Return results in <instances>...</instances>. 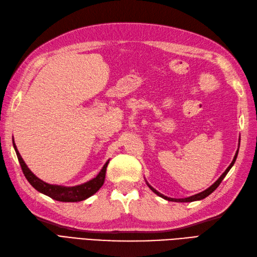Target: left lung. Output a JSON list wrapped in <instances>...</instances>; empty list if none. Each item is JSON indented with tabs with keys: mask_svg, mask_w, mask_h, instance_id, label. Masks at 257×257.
Masks as SVG:
<instances>
[{
	"mask_svg": "<svg viewBox=\"0 0 257 257\" xmlns=\"http://www.w3.org/2000/svg\"><path fill=\"white\" fill-rule=\"evenodd\" d=\"M239 147H240V139H239ZM238 152H239V148H238V150H236V152H235V155H234V157H233V160H232V162H231V164H230V165L228 166V168L225 170V172H223V174L219 177L218 179H217L212 186H210L209 188H207L206 190H204V191H202V192H200V193H197V194H194V195H192V196H189V197H185V199H173V197H168V196H166V195H164V194H162V193H160L159 191H157V190H155L152 186H150L149 183H148V181H146L147 182V185H148V187L152 190V191L155 193V194H157L159 196H161V197H163V199H165V200H167V201H172V202H194V201H200V200H203V199H205L206 196H208L210 193H213L215 190L217 189V187H218L219 185H220V182L223 180V178H225L226 177V175L228 174V172L230 169H231V167L233 166V164H234V162H235V160H236V156H238Z\"/></svg>",
	"mask_w": 257,
	"mask_h": 257,
	"instance_id": "left-lung-1",
	"label": "left lung"
}]
</instances>
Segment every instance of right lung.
I'll use <instances>...</instances> for the list:
<instances>
[{
    "mask_svg": "<svg viewBox=\"0 0 257 257\" xmlns=\"http://www.w3.org/2000/svg\"><path fill=\"white\" fill-rule=\"evenodd\" d=\"M13 146H14L16 155L18 157L19 164H21L26 179L29 181L30 185L34 187L37 191L50 196L51 199L60 201V202H80L88 199V197L92 196L94 193H96L98 190H100V188L103 186L104 180H105V173H106V167L108 165L109 160L104 164L101 172L96 175L95 178L91 179L84 183H81V185L74 186V187L51 185V183L44 182L40 178H38V177L28 168V166L26 165V163L24 162L23 157L21 156V154H19L18 150L16 148L14 138H13Z\"/></svg>",
    "mask_w": 257,
    "mask_h": 257,
    "instance_id": "add662e5",
    "label": "right lung"
}]
</instances>
